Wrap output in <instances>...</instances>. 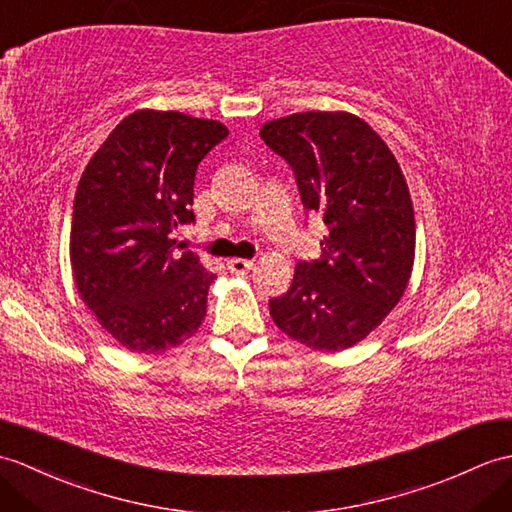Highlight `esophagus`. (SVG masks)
<instances>
[{"instance_id": "obj_1", "label": "esophagus", "mask_w": 512, "mask_h": 512, "mask_svg": "<svg viewBox=\"0 0 512 512\" xmlns=\"http://www.w3.org/2000/svg\"><path fill=\"white\" fill-rule=\"evenodd\" d=\"M227 268L233 272V275H246L248 270H253L255 268V261H251V259H229V264H227Z\"/></svg>"}]
</instances>
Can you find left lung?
Returning <instances> with one entry per match:
<instances>
[{
	"mask_svg": "<svg viewBox=\"0 0 512 512\" xmlns=\"http://www.w3.org/2000/svg\"><path fill=\"white\" fill-rule=\"evenodd\" d=\"M259 137L292 165L303 207L320 213L329 231L323 257L296 264L270 316L314 351L349 349L382 325L408 288L417 224L406 176L386 141L347 111L279 117Z\"/></svg>",
	"mask_w": 512,
	"mask_h": 512,
	"instance_id": "1",
	"label": "left lung"
}]
</instances>
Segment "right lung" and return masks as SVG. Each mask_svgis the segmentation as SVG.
Returning <instances> with one entry per match:
<instances>
[{
	"mask_svg": "<svg viewBox=\"0 0 512 512\" xmlns=\"http://www.w3.org/2000/svg\"><path fill=\"white\" fill-rule=\"evenodd\" d=\"M229 135L216 120L141 109L113 128L80 176L69 259L80 299L133 353L196 334L216 279L172 231L194 222L198 163Z\"/></svg>",
	"mask_w": 512,
	"mask_h": 512,
	"instance_id": "obj_1",
	"label": "right lung"
}]
</instances>
